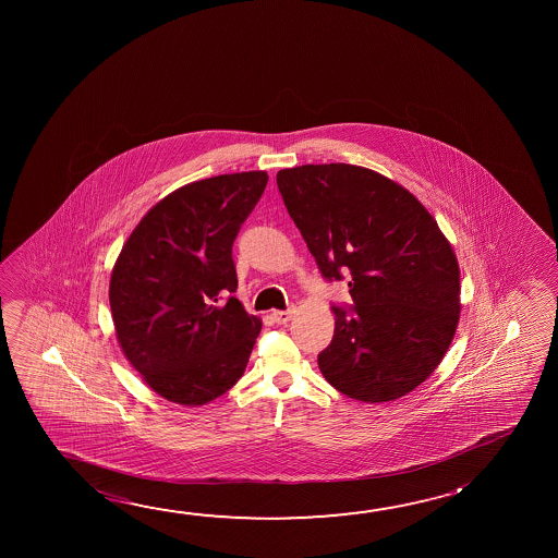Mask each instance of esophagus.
<instances>
[{
	"mask_svg": "<svg viewBox=\"0 0 558 558\" xmlns=\"http://www.w3.org/2000/svg\"><path fill=\"white\" fill-rule=\"evenodd\" d=\"M293 311H282V310H276L272 311V319H275V323H278V325H286L288 320L292 319Z\"/></svg>",
	"mask_w": 558,
	"mask_h": 558,
	"instance_id": "esophagus-1",
	"label": "esophagus"
}]
</instances>
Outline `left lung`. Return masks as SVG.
<instances>
[{"mask_svg":"<svg viewBox=\"0 0 558 558\" xmlns=\"http://www.w3.org/2000/svg\"><path fill=\"white\" fill-rule=\"evenodd\" d=\"M276 183L320 275L350 276L354 315L332 307L320 374L356 401L411 393L446 356L461 313L459 263L438 221L404 186L357 165L282 169Z\"/></svg>","mask_w":558,"mask_h":558,"instance_id":"1","label":"left lung"}]
</instances>
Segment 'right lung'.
<instances>
[{"mask_svg":"<svg viewBox=\"0 0 558 558\" xmlns=\"http://www.w3.org/2000/svg\"><path fill=\"white\" fill-rule=\"evenodd\" d=\"M266 183V171H247L184 184L149 208L112 266L117 340L167 401L206 404L247 367L263 323L233 298L231 247Z\"/></svg>","mask_w":558,"mask_h":558,"instance_id":"right-lung-1","label":"right lung"}]
</instances>
